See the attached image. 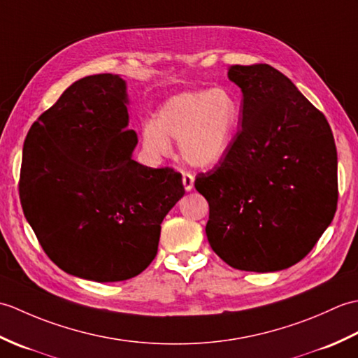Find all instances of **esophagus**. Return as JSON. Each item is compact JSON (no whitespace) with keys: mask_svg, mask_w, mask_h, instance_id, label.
<instances>
[{"mask_svg":"<svg viewBox=\"0 0 358 358\" xmlns=\"http://www.w3.org/2000/svg\"><path fill=\"white\" fill-rule=\"evenodd\" d=\"M194 175L191 172H183V186L186 191H192L194 187Z\"/></svg>","mask_w":358,"mask_h":358,"instance_id":"1","label":"esophagus"}]
</instances>
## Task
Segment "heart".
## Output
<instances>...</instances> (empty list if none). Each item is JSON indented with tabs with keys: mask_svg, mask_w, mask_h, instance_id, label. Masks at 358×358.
<instances>
[{
	"mask_svg": "<svg viewBox=\"0 0 358 358\" xmlns=\"http://www.w3.org/2000/svg\"><path fill=\"white\" fill-rule=\"evenodd\" d=\"M240 118V106L229 89L191 90L169 98L159 108L155 123L141 129L146 154L163 159L180 141V154L192 166H214L229 152Z\"/></svg>",
	"mask_w": 358,
	"mask_h": 358,
	"instance_id": "1",
	"label": "heart"
}]
</instances>
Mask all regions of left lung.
Masks as SVG:
<instances>
[{"label": "left lung", "mask_w": 358, "mask_h": 358, "mask_svg": "<svg viewBox=\"0 0 358 358\" xmlns=\"http://www.w3.org/2000/svg\"><path fill=\"white\" fill-rule=\"evenodd\" d=\"M243 92L226 157L195 178L206 235L224 263L273 272L299 263L337 210V149L323 113L269 64L232 66Z\"/></svg>", "instance_id": "1"}]
</instances>
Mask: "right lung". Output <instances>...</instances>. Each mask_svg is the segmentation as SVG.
I'll return each mask as SVG.
<instances>
[{"instance_id": "obj_1", "label": "right lung", "mask_w": 358, "mask_h": 358, "mask_svg": "<svg viewBox=\"0 0 358 358\" xmlns=\"http://www.w3.org/2000/svg\"><path fill=\"white\" fill-rule=\"evenodd\" d=\"M126 103L118 75L75 81L29 129L20 171L21 206L44 252L103 283L148 268L159 224L185 195L180 172L132 159Z\"/></svg>"}]
</instances>
